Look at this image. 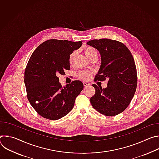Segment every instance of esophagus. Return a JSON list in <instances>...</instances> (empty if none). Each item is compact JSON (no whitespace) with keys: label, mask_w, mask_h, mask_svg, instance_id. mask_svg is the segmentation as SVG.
I'll return each instance as SVG.
<instances>
[{"label":"esophagus","mask_w":159,"mask_h":159,"mask_svg":"<svg viewBox=\"0 0 159 159\" xmlns=\"http://www.w3.org/2000/svg\"><path fill=\"white\" fill-rule=\"evenodd\" d=\"M83 84H84V85L85 87H87V86H89V85H90V84H89V82H83Z\"/></svg>","instance_id":"esophagus-1"}]
</instances>
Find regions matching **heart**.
Masks as SVG:
<instances>
[{
  "instance_id": "b5f03b06",
  "label": "heart",
  "mask_w": 159,
  "mask_h": 159,
  "mask_svg": "<svg viewBox=\"0 0 159 159\" xmlns=\"http://www.w3.org/2000/svg\"><path fill=\"white\" fill-rule=\"evenodd\" d=\"M84 53L85 55V56L89 58L90 59V58H91L93 56H94V55L97 54V52L96 51V50L94 48H93V47H87L85 48L84 50ZM75 56H76V52H72L70 56H69V62L70 63V65H72L74 63V60H75ZM80 76L84 79H87L89 76L90 75V73L87 70H84V71H82L80 72L79 74Z\"/></svg>"
}]
</instances>
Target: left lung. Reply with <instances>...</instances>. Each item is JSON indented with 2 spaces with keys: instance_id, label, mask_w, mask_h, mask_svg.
I'll return each mask as SVG.
<instances>
[{
  "instance_id": "8db88e82",
  "label": "left lung",
  "mask_w": 159,
  "mask_h": 159,
  "mask_svg": "<svg viewBox=\"0 0 159 159\" xmlns=\"http://www.w3.org/2000/svg\"><path fill=\"white\" fill-rule=\"evenodd\" d=\"M87 44L96 49L101 55V65L95 80L108 79L105 89L96 84L94 96L90 101L101 114L113 116L124 111L133 99L137 85L134 58L125 45L109 39H93Z\"/></svg>"
}]
</instances>
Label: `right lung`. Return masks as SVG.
Wrapping results in <instances>:
<instances>
[{"label":"right lung","instance_id":"obj_1","mask_svg":"<svg viewBox=\"0 0 159 159\" xmlns=\"http://www.w3.org/2000/svg\"><path fill=\"white\" fill-rule=\"evenodd\" d=\"M82 44V41L50 39L41 44L31 56L25 84L31 105L42 117L57 120L73 109L84 84L74 80L62 87L57 75L70 70L69 56Z\"/></svg>","mask_w":159,"mask_h":159}]
</instances>
